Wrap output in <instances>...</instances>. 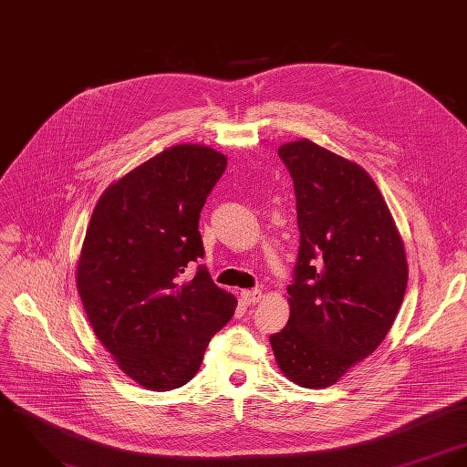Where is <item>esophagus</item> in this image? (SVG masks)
I'll return each instance as SVG.
<instances>
[{"label":"esophagus","mask_w":467,"mask_h":467,"mask_svg":"<svg viewBox=\"0 0 467 467\" xmlns=\"http://www.w3.org/2000/svg\"><path fill=\"white\" fill-rule=\"evenodd\" d=\"M261 297H263L261 290H244L242 292V299L245 305H256L261 301Z\"/></svg>","instance_id":"obj_1"}]
</instances>
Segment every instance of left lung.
<instances>
[{
    "label": "left lung",
    "mask_w": 467,
    "mask_h": 467,
    "mask_svg": "<svg viewBox=\"0 0 467 467\" xmlns=\"http://www.w3.org/2000/svg\"><path fill=\"white\" fill-rule=\"evenodd\" d=\"M301 233L286 327L270 337L279 370L306 389L335 385L383 342L405 297L403 238L372 177L310 140L277 150Z\"/></svg>",
    "instance_id": "1"
}]
</instances>
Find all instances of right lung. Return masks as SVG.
Wrapping results in <instances>:
<instances>
[{"mask_svg":"<svg viewBox=\"0 0 467 467\" xmlns=\"http://www.w3.org/2000/svg\"><path fill=\"white\" fill-rule=\"evenodd\" d=\"M225 166L211 147L173 145L114 181L93 209L77 288L97 338L149 390L188 383L236 310L206 266L184 275L204 256L199 218Z\"/></svg>","mask_w":467,"mask_h":467,"instance_id":"obj_1","label":"right lung"}]
</instances>
